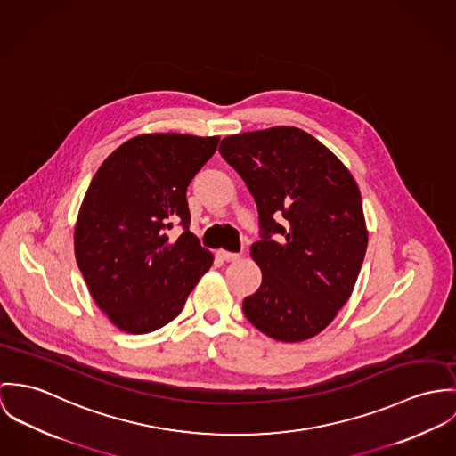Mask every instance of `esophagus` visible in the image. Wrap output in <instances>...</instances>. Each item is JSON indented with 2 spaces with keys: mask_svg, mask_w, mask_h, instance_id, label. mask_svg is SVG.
Segmentation results:
<instances>
[{
  "mask_svg": "<svg viewBox=\"0 0 456 456\" xmlns=\"http://www.w3.org/2000/svg\"><path fill=\"white\" fill-rule=\"evenodd\" d=\"M216 256L220 260H225V262H232V260H238L240 258V253L225 252V250H218Z\"/></svg>",
  "mask_w": 456,
  "mask_h": 456,
  "instance_id": "obj_1",
  "label": "esophagus"
}]
</instances>
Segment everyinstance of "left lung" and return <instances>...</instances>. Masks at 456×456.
<instances>
[{"label": "left lung", "instance_id": "1", "mask_svg": "<svg viewBox=\"0 0 456 456\" xmlns=\"http://www.w3.org/2000/svg\"><path fill=\"white\" fill-rule=\"evenodd\" d=\"M218 151L245 180L262 229L250 248L262 283L245 297V316L276 341L314 338L350 299L367 250L352 173L290 126L227 136Z\"/></svg>", "mask_w": 456, "mask_h": 456}]
</instances>
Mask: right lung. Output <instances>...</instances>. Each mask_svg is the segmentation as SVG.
I'll use <instances>...</instances> for the list:
<instances>
[{
  "label": "right lung",
  "instance_id": "1",
  "mask_svg": "<svg viewBox=\"0 0 456 456\" xmlns=\"http://www.w3.org/2000/svg\"><path fill=\"white\" fill-rule=\"evenodd\" d=\"M220 136L140 134L96 171L75 224V258L94 303L127 334H149L180 314L213 255L189 231L187 187ZM184 225L176 240L165 232Z\"/></svg>",
  "mask_w": 456,
  "mask_h": 456
}]
</instances>
